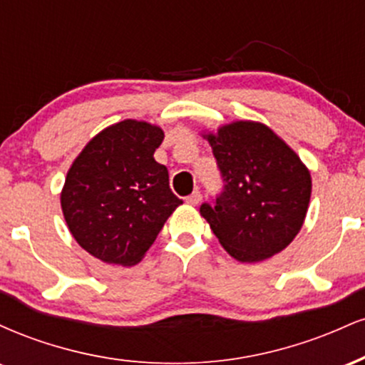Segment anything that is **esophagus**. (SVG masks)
<instances>
[{
    "mask_svg": "<svg viewBox=\"0 0 365 365\" xmlns=\"http://www.w3.org/2000/svg\"><path fill=\"white\" fill-rule=\"evenodd\" d=\"M200 199H202V195H200L199 190H195V192H192V194L187 197L185 202L190 204V206H197V204L200 202Z\"/></svg>",
    "mask_w": 365,
    "mask_h": 365,
    "instance_id": "esophagus-1",
    "label": "esophagus"
}]
</instances>
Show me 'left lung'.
I'll list each match as a JSON object with an SVG mask.
<instances>
[{"label": "left lung", "instance_id": "1", "mask_svg": "<svg viewBox=\"0 0 365 365\" xmlns=\"http://www.w3.org/2000/svg\"><path fill=\"white\" fill-rule=\"evenodd\" d=\"M223 190L204 202L220 244L240 262L282 252L302 228L311 200V173L266 125L235 121L209 133Z\"/></svg>", "mask_w": 365, "mask_h": 365}]
</instances>
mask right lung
Masks as SVG:
<instances>
[{"label":"right lung","mask_w":365,"mask_h":365,"mask_svg":"<svg viewBox=\"0 0 365 365\" xmlns=\"http://www.w3.org/2000/svg\"><path fill=\"white\" fill-rule=\"evenodd\" d=\"M165 133L145 121L104 128L75 159L61 192L70 233L108 264H137L171 212L183 202L168 170L154 159Z\"/></svg>","instance_id":"obj_1"}]
</instances>
